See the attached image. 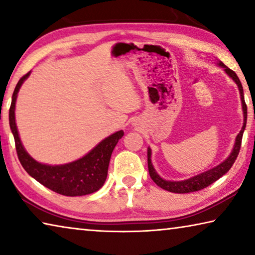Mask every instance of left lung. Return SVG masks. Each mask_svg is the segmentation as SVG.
I'll return each instance as SVG.
<instances>
[{"mask_svg": "<svg viewBox=\"0 0 255 255\" xmlns=\"http://www.w3.org/2000/svg\"><path fill=\"white\" fill-rule=\"evenodd\" d=\"M217 64L219 66L224 68V71L226 72V74L235 82V83L237 84V88H239L241 101H242V109H243V116H244L243 126H242V129L239 132V135L236 136L234 147H233L230 156H228L225 161L222 162L221 164H218L217 166L213 167V169H210L206 172H202V173L197 174L195 176H192V178H189L187 180L169 181V180H164L163 178H161V176L157 174V172L154 169V166L152 164V159H150V156H152V149L148 147L147 148V163H148V172H149L150 178H152V180L158 185V187H161L162 189L166 190V191L174 192V193H189V192H195V191H199V190H201V189H205L206 187H208V185H210L211 183H214L215 181H217L219 178H222L224 174L227 173V172L230 171L233 164H234L237 155H239L240 148H241V143H242V137H243V132L245 130V127H247V118H248V108H247V105H245V100H244L243 86H242L241 81L239 77H237L235 72H233L231 68H228L225 64L221 62V60H219Z\"/></svg>", "mask_w": 255, "mask_h": 255, "instance_id": "obj_1", "label": "left lung"}]
</instances>
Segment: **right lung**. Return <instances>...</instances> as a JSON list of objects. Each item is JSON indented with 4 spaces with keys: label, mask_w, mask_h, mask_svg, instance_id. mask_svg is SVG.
<instances>
[{
    "label": "right lung",
    "mask_w": 255,
    "mask_h": 255,
    "mask_svg": "<svg viewBox=\"0 0 255 255\" xmlns=\"http://www.w3.org/2000/svg\"><path fill=\"white\" fill-rule=\"evenodd\" d=\"M30 73L31 72L27 73L19 80L12 96L10 111H8V122L14 137L16 153L21 165L34 180L59 195L76 197L98 191L105 184L111 154L118 140L124 136V131L119 130L108 136L83 157L71 163L49 165V164L37 162L24 149L15 124L16 97L21 85L28 79Z\"/></svg>",
    "instance_id": "right-lung-1"
}]
</instances>
